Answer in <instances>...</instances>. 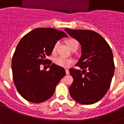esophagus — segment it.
<instances>
[{
	"mask_svg": "<svg viewBox=\"0 0 124 124\" xmlns=\"http://www.w3.org/2000/svg\"><path fill=\"white\" fill-rule=\"evenodd\" d=\"M66 74H70V72H69L68 69H66Z\"/></svg>",
	"mask_w": 124,
	"mask_h": 124,
	"instance_id": "esophagus-1",
	"label": "esophagus"
}]
</instances>
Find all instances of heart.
Wrapping results in <instances>:
<instances>
[{
	"mask_svg": "<svg viewBox=\"0 0 124 124\" xmlns=\"http://www.w3.org/2000/svg\"><path fill=\"white\" fill-rule=\"evenodd\" d=\"M59 42H56V44H54V47H53V50H52L54 52L56 51V50L57 48H58V46H59ZM67 44L68 46V47H69L70 50H71V49L72 48H74V46L78 45V42H77V40H76L75 39H72H72L68 40ZM54 62L56 64L58 65V66H61V67H68L69 65L72 64V60L70 59H68V58H65V57L64 56H58L54 58Z\"/></svg>",
	"mask_w": 124,
	"mask_h": 124,
	"instance_id": "1",
	"label": "heart"
}]
</instances>
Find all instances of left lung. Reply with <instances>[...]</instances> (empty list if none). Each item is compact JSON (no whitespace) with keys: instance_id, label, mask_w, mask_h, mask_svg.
I'll list each match as a JSON object with an SVG mask.
<instances>
[{"instance_id":"left-lung-1","label":"left lung","mask_w":124,"mask_h":124,"mask_svg":"<svg viewBox=\"0 0 124 124\" xmlns=\"http://www.w3.org/2000/svg\"><path fill=\"white\" fill-rule=\"evenodd\" d=\"M65 31L80 42L82 49L76 66L82 71L70 69L74 79L69 88L70 96L80 104H94L106 93L114 76L115 66L111 48L94 31L68 28Z\"/></svg>"}]
</instances>
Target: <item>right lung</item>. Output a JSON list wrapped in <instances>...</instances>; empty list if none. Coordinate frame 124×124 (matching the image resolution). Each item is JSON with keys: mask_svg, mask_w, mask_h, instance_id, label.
Here are the masks:
<instances>
[{"mask_svg": "<svg viewBox=\"0 0 124 124\" xmlns=\"http://www.w3.org/2000/svg\"><path fill=\"white\" fill-rule=\"evenodd\" d=\"M67 34L52 28L34 29L18 44L12 59L13 80L18 93L27 101L41 103L50 98L56 86L65 75L64 68L46 59L57 41ZM50 65L49 71L41 65Z\"/></svg>", "mask_w": 124, "mask_h": 124, "instance_id": "right-lung-1", "label": "right lung"}]
</instances>
